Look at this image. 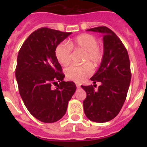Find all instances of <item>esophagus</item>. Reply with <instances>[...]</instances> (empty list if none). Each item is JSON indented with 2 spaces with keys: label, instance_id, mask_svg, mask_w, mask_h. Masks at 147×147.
<instances>
[{
  "label": "esophagus",
  "instance_id": "1",
  "mask_svg": "<svg viewBox=\"0 0 147 147\" xmlns=\"http://www.w3.org/2000/svg\"><path fill=\"white\" fill-rule=\"evenodd\" d=\"M76 88H80V85H78V84H76Z\"/></svg>",
  "mask_w": 147,
  "mask_h": 147
}]
</instances>
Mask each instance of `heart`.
Wrapping results in <instances>:
<instances>
[{
  "mask_svg": "<svg viewBox=\"0 0 147 147\" xmlns=\"http://www.w3.org/2000/svg\"><path fill=\"white\" fill-rule=\"evenodd\" d=\"M72 49L84 51L82 61L88 63L72 64L65 69V74L69 80L80 82L92 74L93 67H96L103 59V51L98 45L97 39L90 34H80L69 40L62 42L55 49V56L60 64H68L72 57ZM90 64H91L89 65Z\"/></svg>",
  "mask_w": 147,
  "mask_h": 147,
  "instance_id": "b5f03b06",
  "label": "heart"
}]
</instances>
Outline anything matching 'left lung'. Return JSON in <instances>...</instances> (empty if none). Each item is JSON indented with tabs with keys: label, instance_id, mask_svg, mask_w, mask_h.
I'll return each instance as SVG.
<instances>
[{
	"label": "left lung",
	"instance_id": "1",
	"mask_svg": "<svg viewBox=\"0 0 147 147\" xmlns=\"http://www.w3.org/2000/svg\"><path fill=\"white\" fill-rule=\"evenodd\" d=\"M87 31L103 34L104 54L99 68L90 78L94 84L101 82L98 90L92 85L82 86L87 93L84 112L92 121L103 123L114 119L125 102L131 80L130 62L127 49L112 30L99 26Z\"/></svg>",
	"mask_w": 147,
	"mask_h": 147
}]
</instances>
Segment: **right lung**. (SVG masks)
<instances>
[{
  "mask_svg": "<svg viewBox=\"0 0 147 147\" xmlns=\"http://www.w3.org/2000/svg\"><path fill=\"white\" fill-rule=\"evenodd\" d=\"M71 34L40 28L28 36L18 52L15 76L19 93L30 113L44 123L62 119L76 91L74 82L63 81L55 56L56 47ZM55 83L58 85L53 89Z\"/></svg>",
  "mask_w": 147,
  "mask_h": 147,
  "instance_id": "right-lung-1",
  "label": "right lung"
}]
</instances>
